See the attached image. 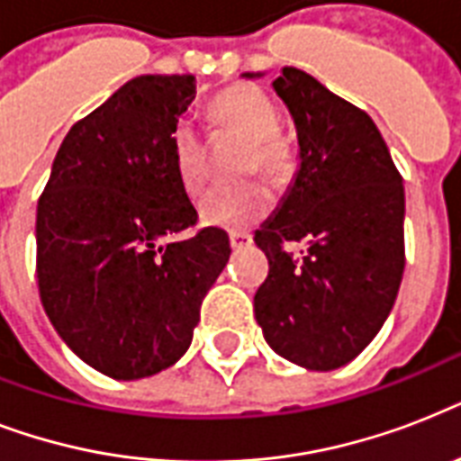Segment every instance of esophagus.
<instances>
[{
  "label": "esophagus",
  "instance_id": "1",
  "mask_svg": "<svg viewBox=\"0 0 461 461\" xmlns=\"http://www.w3.org/2000/svg\"><path fill=\"white\" fill-rule=\"evenodd\" d=\"M230 244L234 251H241V249H249V246L253 244V237L249 231H231Z\"/></svg>",
  "mask_w": 461,
  "mask_h": 461
}]
</instances>
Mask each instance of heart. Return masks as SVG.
<instances>
[{
  "label": "heart",
  "mask_w": 461,
  "mask_h": 461,
  "mask_svg": "<svg viewBox=\"0 0 461 461\" xmlns=\"http://www.w3.org/2000/svg\"><path fill=\"white\" fill-rule=\"evenodd\" d=\"M212 119L227 131L239 133L251 143L246 158V172H263L270 179H280L292 167L289 146L277 136L280 114L266 93L253 86H234L224 90L212 104ZM176 174L188 194L201 191L208 179L205 140L194 122L179 119L169 136ZM273 205L270 191L263 184L246 186H215L198 203L201 220L220 230H246Z\"/></svg>",
  "instance_id": "obj_1"
}]
</instances>
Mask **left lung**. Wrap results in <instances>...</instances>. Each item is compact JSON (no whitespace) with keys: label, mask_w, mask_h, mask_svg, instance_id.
<instances>
[{"label":"left lung","mask_w":461,"mask_h":461,"mask_svg":"<svg viewBox=\"0 0 461 461\" xmlns=\"http://www.w3.org/2000/svg\"><path fill=\"white\" fill-rule=\"evenodd\" d=\"M273 90L296 124L299 169L256 231L270 273L253 313L275 354L308 371H335L371 344L394 306L404 186L366 112L294 67L282 68ZM294 240L307 244L302 259L286 251Z\"/></svg>","instance_id":"8db88e82"}]
</instances>
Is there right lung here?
Wrapping results in <instances>:
<instances>
[{
	"label": "right lung",
	"mask_w": 461,
	"mask_h": 461,
	"mask_svg": "<svg viewBox=\"0 0 461 461\" xmlns=\"http://www.w3.org/2000/svg\"><path fill=\"white\" fill-rule=\"evenodd\" d=\"M195 78L136 76L71 126L38 201L40 302L76 357L114 380L186 354L230 237L198 220L172 158Z\"/></svg>",
	"instance_id": "obj_1"
}]
</instances>
